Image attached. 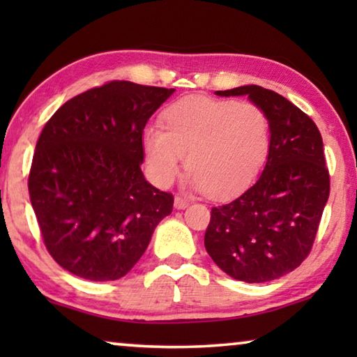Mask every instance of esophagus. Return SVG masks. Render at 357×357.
I'll use <instances>...</instances> for the list:
<instances>
[{
	"label": "esophagus",
	"instance_id": "34e87169",
	"mask_svg": "<svg viewBox=\"0 0 357 357\" xmlns=\"http://www.w3.org/2000/svg\"><path fill=\"white\" fill-rule=\"evenodd\" d=\"M187 204H189V202H187L185 198H183L181 195L174 198V208L176 209H184V208H187Z\"/></svg>",
	"mask_w": 357,
	"mask_h": 357
}]
</instances>
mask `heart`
I'll use <instances>...</instances> for the list:
<instances>
[{"label":"heart","instance_id":"obj_1","mask_svg":"<svg viewBox=\"0 0 357 357\" xmlns=\"http://www.w3.org/2000/svg\"><path fill=\"white\" fill-rule=\"evenodd\" d=\"M162 124L143 130L144 159L157 184L176 178L187 155L189 183L213 198L244 190L271 148L268 114L253 102L193 98L178 100Z\"/></svg>","mask_w":357,"mask_h":357}]
</instances>
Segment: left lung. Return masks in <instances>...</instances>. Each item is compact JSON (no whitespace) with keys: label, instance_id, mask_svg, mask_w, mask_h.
Wrapping results in <instances>:
<instances>
[{"label":"left lung","instance_id":"8db88e82","mask_svg":"<svg viewBox=\"0 0 357 357\" xmlns=\"http://www.w3.org/2000/svg\"><path fill=\"white\" fill-rule=\"evenodd\" d=\"M217 96H249L271 123L261 176L233 202L211 209L204 247L233 279L263 283L291 273L309 257L329 198L323 138L310 116L257 84Z\"/></svg>","mask_w":357,"mask_h":357}]
</instances>
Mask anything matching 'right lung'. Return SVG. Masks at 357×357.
Listing matches in <instances>:
<instances>
[{"mask_svg":"<svg viewBox=\"0 0 357 357\" xmlns=\"http://www.w3.org/2000/svg\"><path fill=\"white\" fill-rule=\"evenodd\" d=\"M174 89L113 80L66 102L42 129L28 176L42 239L69 273L124 277L173 195L143 176V129Z\"/></svg>","mask_w":357,"mask_h":357,"instance_id":"obj_1","label":"right lung"}]
</instances>
